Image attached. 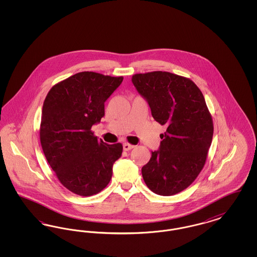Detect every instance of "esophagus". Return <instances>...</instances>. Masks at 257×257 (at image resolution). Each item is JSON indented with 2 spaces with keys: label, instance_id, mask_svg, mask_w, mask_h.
Wrapping results in <instances>:
<instances>
[{
  "label": "esophagus",
  "instance_id": "obj_1",
  "mask_svg": "<svg viewBox=\"0 0 257 257\" xmlns=\"http://www.w3.org/2000/svg\"><path fill=\"white\" fill-rule=\"evenodd\" d=\"M133 148H134V146H132V145H129V144H127V143L123 144V149H124L125 151H129V150H131V149H133Z\"/></svg>",
  "mask_w": 257,
  "mask_h": 257
}]
</instances>
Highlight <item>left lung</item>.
Segmentation results:
<instances>
[{"label": "left lung", "mask_w": 257, "mask_h": 257, "mask_svg": "<svg viewBox=\"0 0 257 257\" xmlns=\"http://www.w3.org/2000/svg\"><path fill=\"white\" fill-rule=\"evenodd\" d=\"M132 83L153 118L167 126L158 150L142 169L147 187L160 196L182 192L203 169L213 138V120L196 84L176 74H135Z\"/></svg>", "instance_id": "obj_1"}]
</instances>
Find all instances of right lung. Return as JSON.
<instances>
[{"mask_svg": "<svg viewBox=\"0 0 257 257\" xmlns=\"http://www.w3.org/2000/svg\"><path fill=\"white\" fill-rule=\"evenodd\" d=\"M123 77L84 71L61 81L44 100L40 143L50 167L76 195H96L109 184L122 145H108L91 131L105 115V102Z\"/></svg>", "mask_w": 257, "mask_h": 257, "instance_id": "add662e5", "label": "right lung"}]
</instances>
